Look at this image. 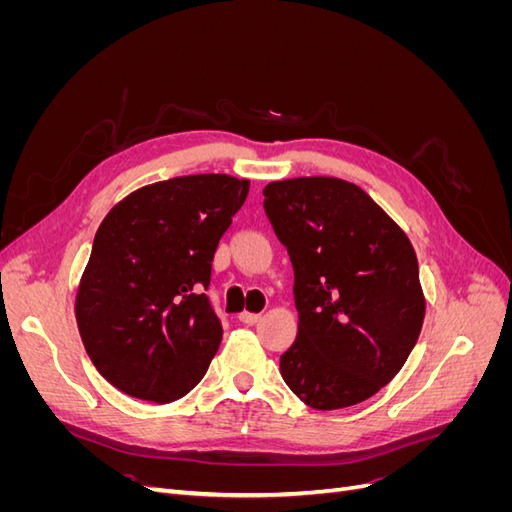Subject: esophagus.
Wrapping results in <instances>:
<instances>
[{"instance_id":"obj_1","label":"esophagus","mask_w":512,"mask_h":512,"mask_svg":"<svg viewBox=\"0 0 512 512\" xmlns=\"http://www.w3.org/2000/svg\"><path fill=\"white\" fill-rule=\"evenodd\" d=\"M239 320L245 322V324H256L260 320V314H254V312H243L239 314Z\"/></svg>"}]
</instances>
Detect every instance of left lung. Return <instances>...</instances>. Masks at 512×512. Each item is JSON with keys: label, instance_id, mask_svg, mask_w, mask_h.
I'll return each instance as SVG.
<instances>
[{"label": "left lung", "instance_id": "8db88e82", "mask_svg": "<svg viewBox=\"0 0 512 512\" xmlns=\"http://www.w3.org/2000/svg\"><path fill=\"white\" fill-rule=\"evenodd\" d=\"M265 211L288 247L299 312L282 378L309 408L361 404L399 374L421 335L414 247L374 198L337 177L271 181Z\"/></svg>", "mask_w": 512, "mask_h": 512}]
</instances>
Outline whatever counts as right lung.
<instances>
[{
  "label": "right lung",
  "mask_w": 512,
  "mask_h": 512,
  "mask_svg": "<svg viewBox=\"0 0 512 512\" xmlns=\"http://www.w3.org/2000/svg\"><path fill=\"white\" fill-rule=\"evenodd\" d=\"M250 179L185 175L143 185L108 211L76 290L83 346L126 395L170 404L203 380L222 324L200 288Z\"/></svg>",
  "instance_id": "right-lung-1"
}]
</instances>
